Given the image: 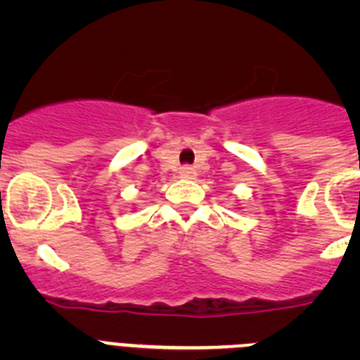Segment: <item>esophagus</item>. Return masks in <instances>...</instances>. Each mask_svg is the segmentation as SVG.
<instances>
[{"instance_id": "34e87169", "label": "esophagus", "mask_w": 360, "mask_h": 360, "mask_svg": "<svg viewBox=\"0 0 360 360\" xmlns=\"http://www.w3.org/2000/svg\"><path fill=\"white\" fill-rule=\"evenodd\" d=\"M180 176L187 178V180H193L196 176V171L193 167H189V165H184L182 169H180Z\"/></svg>"}]
</instances>
